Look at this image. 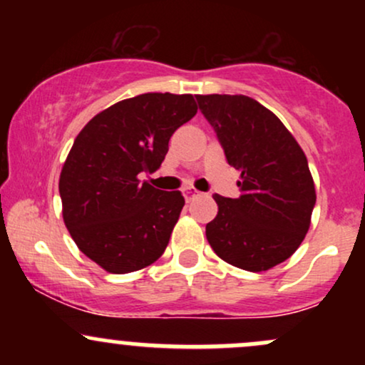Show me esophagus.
<instances>
[{
  "mask_svg": "<svg viewBox=\"0 0 365 365\" xmlns=\"http://www.w3.org/2000/svg\"><path fill=\"white\" fill-rule=\"evenodd\" d=\"M183 195H185L187 200H190V199H194L195 195H199V192H197L195 188L188 187V188H185V190H183Z\"/></svg>",
  "mask_w": 365,
  "mask_h": 365,
  "instance_id": "obj_1",
  "label": "esophagus"
}]
</instances>
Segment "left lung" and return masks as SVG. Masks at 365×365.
I'll list each match as a JSON object with an SVG mask.
<instances>
[{"label": "left lung", "instance_id": "1", "mask_svg": "<svg viewBox=\"0 0 365 365\" xmlns=\"http://www.w3.org/2000/svg\"><path fill=\"white\" fill-rule=\"evenodd\" d=\"M230 166L240 171L242 194H215L217 215L206 237L223 261L240 269L267 271L302 244L316 188L304 150L267 108L247 96H197Z\"/></svg>", "mask_w": 365, "mask_h": 365}]
</instances>
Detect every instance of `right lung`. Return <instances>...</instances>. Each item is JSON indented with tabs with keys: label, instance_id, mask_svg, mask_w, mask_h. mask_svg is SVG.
<instances>
[{
	"label": "right lung",
	"instance_id": "right-lung-1",
	"mask_svg": "<svg viewBox=\"0 0 365 365\" xmlns=\"http://www.w3.org/2000/svg\"><path fill=\"white\" fill-rule=\"evenodd\" d=\"M192 94L148 92L96 115L63 165V220L78 249L103 269L132 273L158 261L185 199L142 182L161 166L170 137L194 118Z\"/></svg>",
	"mask_w": 365,
	"mask_h": 365
}]
</instances>
